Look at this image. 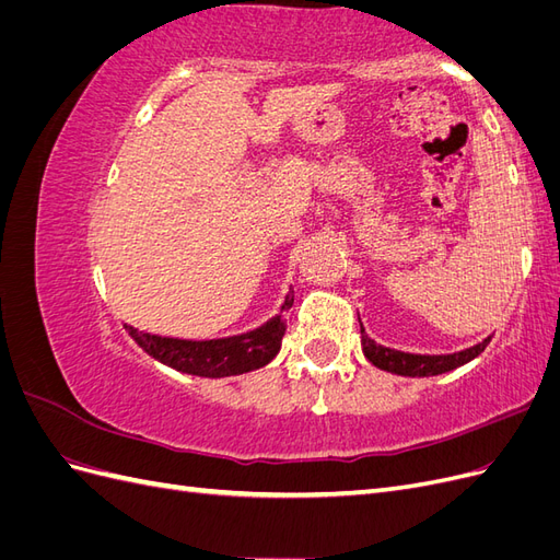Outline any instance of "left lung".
<instances>
[{
	"mask_svg": "<svg viewBox=\"0 0 560 560\" xmlns=\"http://www.w3.org/2000/svg\"><path fill=\"white\" fill-rule=\"evenodd\" d=\"M488 343H490V338H486V341L471 346L467 350L453 352V354H413V352H401V350L378 346L374 338H369L362 329L364 358L374 366H378L383 371H389V374L411 376V378L446 374V371H453L457 366L471 362L474 358H479Z\"/></svg>",
	"mask_w": 560,
	"mask_h": 560,
	"instance_id": "1",
	"label": "left lung"
}]
</instances>
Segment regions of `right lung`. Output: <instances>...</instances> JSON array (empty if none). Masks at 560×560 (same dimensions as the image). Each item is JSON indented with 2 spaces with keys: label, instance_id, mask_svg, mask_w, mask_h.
<instances>
[{
  "label": "right lung",
  "instance_id": "1",
  "mask_svg": "<svg viewBox=\"0 0 560 560\" xmlns=\"http://www.w3.org/2000/svg\"><path fill=\"white\" fill-rule=\"evenodd\" d=\"M292 303L294 294L290 292L284 296L280 313L292 308ZM124 327L132 336V341L161 364L202 378L241 376L247 371L266 366L278 354L287 329L282 315L270 317L266 325L254 331L214 338V341H184V338L144 334L130 325Z\"/></svg>",
  "mask_w": 560,
  "mask_h": 560
}]
</instances>
